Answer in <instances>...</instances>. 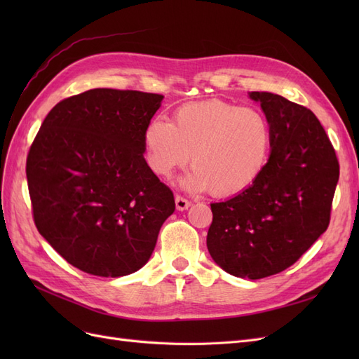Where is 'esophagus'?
<instances>
[{"mask_svg": "<svg viewBox=\"0 0 359 359\" xmlns=\"http://www.w3.org/2000/svg\"><path fill=\"white\" fill-rule=\"evenodd\" d=\"M175 205H177V210H178V211H186V210L190 208L191 202L187 201L186 198L178 196V194H177V196H175Z\"/></svg>", "mask_w": 359, "mask_h": 359, "instance_id": "obj_1", "label": "esophagus"}]
</instances>
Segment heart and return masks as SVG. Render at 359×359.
I'll list each match as a JSON object with an SVG mask.
<instances>
[{"label": "heart", "mask_w": 359, "mask_h": 359, "mask_svg": "<svg viewBox=\"0 0 359 359\" xmlns=\"http://www.w3.org/2000/svg\"><path fill=\"white\" fill-rule=\"evenodd\" d=\"M148 168L160 178L191 161L182 186L210 189L217 198L236 196L262 177L273 148L264 112L219 99L182 104L173 121L154 118L144 130Z\"/></svg>", "instance_id": "obj_1"}]
</instances>
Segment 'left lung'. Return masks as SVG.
<instances>
[{
    "mask_svg": "<svg viewBox=\"0 0 359 359\" xmlns=\"http://www.w3.org/2000/svg\"><path fill=\"white\" fill-rule=\"evenodd\" d=\"M273 128L266 169L252 187L211 203L206 247L235 277L257 280L281 273L327 231L339 160L310 109L273 93H248Z\"/></svg>",
    "mask_w": 359,
    "mask_h": 359,
    "instance_id": "8db88e82",
    "label": "left lung"
}]
</instances>
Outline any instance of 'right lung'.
<instances>
[{"instance_id":"right-lung-1","label":"right lung","mask_w":359,"mask_h":359,"mask_svg":"<svg viewBox=\"0 0 359 359\" xmlns=\"http://www.w3.org/2000/svg\"><path fill=\"white\" fill-rule=\"evenodd\" d=\"M163 95L95 88L64 99L27 157L37 231L67 262L123 277L153 255L173 193L147 165L144 130Z\"/></svg>"}]
</instances>
